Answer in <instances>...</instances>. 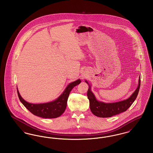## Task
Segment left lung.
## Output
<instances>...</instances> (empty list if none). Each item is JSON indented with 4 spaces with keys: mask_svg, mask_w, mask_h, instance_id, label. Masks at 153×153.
I'll list each match as a JSON object with an SVG mask.
<instances>
[{
    "mask_svg": "<svg viewBox=\"0 0 153 153\" xmlns=\"http://www.w3.org/2000/svg\"><path fill=\"white\" fill-rule=\"evenodd\" d=\"M85 82L88 84L87 81ZM140 85V77H139L138 87L128 99L121 102L112 103H106L97 101L95 95L91 91L89 85L88 90L87 96L89 100V106L91 112L95 116L100 117H109L123 112L131 106L136 99L138 94Z\"/></svg>",
    "mask_w": 153,
    "mask_h": 153,
    "instance_id": "8db88e82",
    "label": "left lung"
}]
</instances>
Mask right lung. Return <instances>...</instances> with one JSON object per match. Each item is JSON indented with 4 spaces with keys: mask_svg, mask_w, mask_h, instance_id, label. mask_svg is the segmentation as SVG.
<instances>
[{
    "mask_svg": "<svg viewBox=\"0 0 153 153\" xmlns=\"http://www.w3.org/2000/svg\"><path fill=\"white\" fill-rule=\"evenodd\" d=\"M80 82L81 80L79 79L70 83L66 88L63 93L56 100L43 104H32L26 102L19 94L18 88L17 92L20 101L33 115L42 118H56L60 117L64 112L71 91Z\"/></svg>",
    "mask_w": 153,
    "mask_h": 153,
    "instance_id": "right-lung-1",
    "label": "right lung"
}]
</instances>
